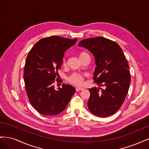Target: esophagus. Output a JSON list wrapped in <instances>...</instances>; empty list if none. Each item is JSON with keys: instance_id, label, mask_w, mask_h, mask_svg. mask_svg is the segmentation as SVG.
<instances>
[{"instance_id": "34e87169", "label": "esophagus", "mask_w": 149, "mask_h": 149, "mask_svg": "<svg viewBox=\"0 0 149 149\" xmlns=\"http://www.w3.org/2000/svg\"><path fill=\"white\" fill-rule=\"evenodd\" d=\"M84 88H76V91H81V90H83Z\"/></svg>"}]
</instances>
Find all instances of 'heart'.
<instances>
[{"label":"heart","mask_w":149,"mask_h":149,"mask_svg":"<svg viewBox=\"0 0 149 149\" xmlns=\"http://www.w3.org/2000/svg\"><path fill=\"white\" fill-rule=\"evenodd\" d=\"M88 55L87 53L85 52H81L79 55V59L83 57L84 56ZM66 63V60L65 58H64L63 60V65H65ZM84 78V76L81 74H79V73H73L71 74L68 78V81L71 84L74 85L76 86H81L83 84V81Z\"/></svg>","instance_id":"b5f03b06"}]
</instances>
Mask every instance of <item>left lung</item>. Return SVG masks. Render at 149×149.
<instances>
[{"label":"left lung","mask_w":149,"mask_h":149,"mask_svg":"<svg viewBox=\"0 0 149 149\" xmlns=\"http://www.w3.org/2000/svg\"><path fill=\"white\" fill-rule=\"evenodd\" d=\"M78 46L94 56V82L104 87L88 89L89 110L101 118L113 115L123 105L130 83L129 66L123 49L115 42L102 37L84 39Z\"/></svg>","instance_id":"8db88e82"}]
</instances>
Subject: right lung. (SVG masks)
Returning a JSON list of instances; mask_svg holds the SVG:
<instances>
[{"label":"right lung","instance_id":"obj_1","mask_svg":"<svg viewBox=\"0 0 149 149\" xmlns=\"http://www.w3.org/2000/svg\"><path fill=\"white\" fill-rule=\"evenodd\" d=\"M76 41L77 38L51 36L40 40L28 54L24 74L26 92L31 106L42 115L60 114L76 91L68 84L56 90L53 83L65 52Z\"/></svg>","mask_w":149,"mask_h":149}]
</instances>
